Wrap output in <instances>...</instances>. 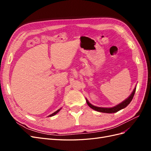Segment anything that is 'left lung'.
<instances>
[{"instance_id":"1","label":"left lung","mask_w":151,"mask_h":151,"mask_svg":"<svg viewBox=\"0 0 151 151\" xmlns=\"http://www.w3.org/2000/svg\"><path fill=\"white\" fill-rule=\"evenodd\" d=\"M135 90H136V88L134 89L133 92L131 94V95L127 99H125V101H123L122 103H121L120 104L116 105V106H114L113 108H101V107H97V106H93V105L91 104L88 101V99H86V102L87 104H88V106L94 110L99 111V112H102V113H116L118 111H120V109H123L124 108L127 107L128 105L130 104V103L132 101V99L134 98V96L135 94Z\"/></svg>"}]
</instances>
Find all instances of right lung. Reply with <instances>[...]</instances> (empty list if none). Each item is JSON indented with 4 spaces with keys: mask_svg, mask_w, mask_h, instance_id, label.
Returning a JSON list of instances; mask_svg holds the SVG:
<instances>
[{
    "mask_svg": "<svg viewBox=\"0 0 151 151\" xmlns=\"http://www.w3.org/2000/svg\"><path fill=\"white\" fill-rule=\"evenodd\" d=\"M60 109H58V110L57 111H56L55 112H54L53 113H52V114H51V115H49L48 116H53V115H56V114L59 111H60Z\"/></svg>",
    "mask_w": 151,
    "mask_h": 151,
    "instance_id": "add662e5",
    "label": "right lung"
}]
</instances>
